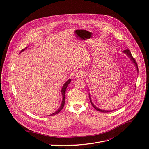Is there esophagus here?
Instances as JSON below:
<instances>
[{
  "label": "esophagus",
  "instance_id": "34e87169",
  "mask_svg": "<svg viewBox=\"0 0 149 149\" xmlns=\"http://www.w3.org/2000/svg\"><path fill=\"white\" fill-rule=\"evenodd\" d=\"M84 73L82 72V71H78L77 72L76 74H75V77L77 78H82L84 77Z\"/></svg>",
  "mask_w": 149,
  "mask_h": 149
}]
</instances>
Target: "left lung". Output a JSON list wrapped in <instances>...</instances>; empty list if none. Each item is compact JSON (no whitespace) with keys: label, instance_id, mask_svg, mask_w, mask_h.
<instances>
[{"label":"left lung","instance_id":"1","mask_svg":"<svg viewBox=\"0 0 149 149\" xmlns=\"http://www.w3.org/2000/svg\"><path fill=\"white\" fill-rule=\"evenodd\" d=\"M122 52H123V53H124L125 54H126L127 56H128V57L130 58V61L132 62V63H133V65L135 66V67H136V70H137V74H138V73H139V69H138L137 64V63H136L135 59L133 58L132 55V54H131V52H130L129 49H126V50L123 51ZM89 98H90V102H91V105L93 106L94 108L96 110H97V111H100V112H102V113H109V112H111V111L115 110H102V109H99V108H98L97 107H96V106H95V105L94 104V103L93 102V101H92V100H91V96H90V93H89Z\"/></svg>","mask_w":149,"mask_h":149}]
</instances>
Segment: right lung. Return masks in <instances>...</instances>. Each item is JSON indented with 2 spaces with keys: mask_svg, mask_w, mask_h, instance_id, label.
Returning a JSON list of instances; mask_svg holds the SVG:
<instances>
[{
  "mask_svg": "<svg viewBox=\"0 0 149 149\" xmlns=\"http://www.w3.org/2000/svg\"><path fill=\"white\" fill-rule=\"evenodd\" d=\"M28 48V47H26L25 49H23L22 51H20V53H21L22 52L24 51H25L26 49H27ZM71 79H69L68 80H67V81L64 83V84L63 85V86H62V89H61V94H62V100L61 104V105H60L59 108V109H58V110H57L55 113H52V114H50L49 116H54V115L57 114H58V113H59L60 112V111L63 109V106H64V104H65V97L66 90H67V87H68V84L71 82Z\"/></svg>",
  "mask_w": 149,
  "mask_h": 149,
  "instance_id": "1",
  "label": "right lung"
}]
</instances>
